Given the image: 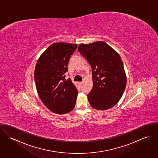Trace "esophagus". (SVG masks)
I'll list each match as a JSON object with an SVG mask.
<instances>
[{
	"label": "esophagus",
	"instance_id": "esophagus-1",
	"mask_svg": "<svg viewBox=\"0 0 158 158\" xmlns=\"http://www.w3.org/2000/svg\"><path fill=\"white\" fill-rule=\"evenodd\" d=\"M83 81H81V82H80V85H81L83 84Z\"/></svg>",
	"mask_w": 158,
	"mask_h": 158
}]
</instances>
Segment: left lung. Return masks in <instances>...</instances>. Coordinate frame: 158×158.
Here are the masks:
<instances>
[{
    "instance_id": "obj_1",
    "label": "left lung",
    "mask_w": 158,
    "mask_h": 158,
    "mask_svg": "<svg viewBox=\"0 0 158 158\" xmlns=\"http://www.w3.org/2000/svg\"><path fill=\"white\" fill-rule=\"evenodd\" d=\"M78 52L92 68L93 87L88 94L90 106L105 110L115 105L127 85V77L120 55L106 43L80 44Z\"/></svg>"
}]
</instances>
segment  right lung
<instances>
[{
  "mask_svg": "<svg viewBox=\"0 0 158 158\" xmlns=\"http://www.w3.org/2000/svg\"><path fill=\"white\" fill-rule=\"evenodd\" d=\"M77 44L56 43L39 58L35 69L36 90L43 103L53 113L63 114L75 107L78 90L70 79H65L68 64Z\"/></svg>",
  "mask_w": 158,
  "mask_h": 158,
  "instance_id": "obj_1",
  "label": "right lung"
}]
</instances>
